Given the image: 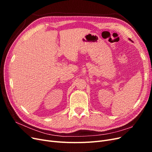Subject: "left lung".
<instances>
[{
	"instance_id": "obj_1",
	"label": "left lung",
	"mask_w": 152,
	"mask_h": 152,
	"mask_svg": "<svg viewBox=\"0 0 152 152\" xmlns=\"http://www.w3.org/2000/svg\"><path fill=\"white\" fill-rule=\"evenodd\" d=\"M129 39V40H131V39Z\"/></svg>"
}]
</instances>
